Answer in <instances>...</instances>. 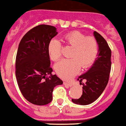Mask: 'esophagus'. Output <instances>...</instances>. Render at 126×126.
<instances>
[{
  "label": "esophagus",
  "instance_id": "esophagus-1",
  "mask_svg": "<svg viewBox=\"0 0 126 126\" xmlns=\"http://www.w3.org/2000/svg\"><path fill=\"white\" fill-rule=\"evenodd\" d=\"M63 83H64V85H67V86H69V87H72V86H73V85L71 84L70 83H67V82H64Z\"/></svg>",
  "mask_w": 126,
  "mask_h": 126
}]
</instances>
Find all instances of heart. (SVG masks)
<instances>
[{
    "mask_svg": "<svg viewBox=\"0 0 126 126\" xmlns=\"http://www.w3.org/2000/svg\"><path fill=\"white\" fill-rule=\"evenodd\" d=\"M66 44L73 47L70 59H63L55 65V70L59 77L64 79L73 77L83 69L93 64L98 54L96 40L92 36H86L79 31H73L64 36ZM48 53L52 60H58L62 56V45L58 39L51 40L48 45Z\"/></svg>",
    "mask_w": 126,
    "mask_h": 126,
    "instance_id": "1",
    "label": "heart"
}]
</instances>
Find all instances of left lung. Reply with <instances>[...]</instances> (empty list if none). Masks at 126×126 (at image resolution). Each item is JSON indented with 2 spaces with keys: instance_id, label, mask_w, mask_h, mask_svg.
Listing matches in <instances>:
<instances>
[{
  "instance_id": "8db88e82",
  "label": "left lung",
  "mask_w": 126,
  "mask_h": 126,
  "mask_svg": "<svg viewBox=\"0 0 126 126\" xmlns=\"http://www.w3.org/2000/svg\"><path fill=\"white\" fill-rule=\"evenodd\" d=\"M94 35L98 45V58L89 70L79 77L80 85H83V94L78 99H72L75 104H90L98 98L107 87L111 68V50L107 42L96 31ZM84 80L85 83H82Z\"/></svg>"
}]
</instances>
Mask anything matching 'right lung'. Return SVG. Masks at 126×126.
Masks as SVG:
<instances>
[{"instance_id":"1","label":"right lung","mask_w":126,"mask_h":126,"mask_svg":"<svg viewBox=\"0 0 126 126\" xmlns=\"http://www.w3.org/2000/svg\"><path fill=\"white\" fill-rule=\"evenodd\" d=\"M57 34L54 26L39 25L29 30L19 44L16 79L23 96L32 104H49L53 98V88L63 83L56 75L51 74L48 53L49 43Z\"/></svg>"}]
</instances>
